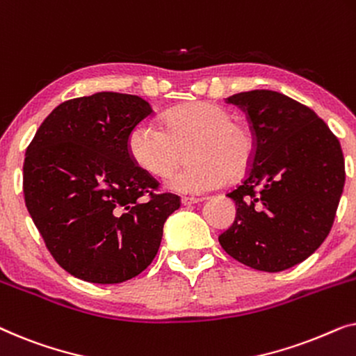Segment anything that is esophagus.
<instances>
[{"instance_id":"esophagus-1","label":"esophagus","mask_w":356,"mask_h":356,"mask_svg":"<svg viewBox=\"0 0 356 356\" xmlns=\"http://www.w3.org/2000/svg\"><path fill=\"white\" fill-rule=\"evenodd\" d=\"M204 197H194V196H184L181 197V202L184 206H191V204H196V202H201Z\"/></svg>"}]
</instances>
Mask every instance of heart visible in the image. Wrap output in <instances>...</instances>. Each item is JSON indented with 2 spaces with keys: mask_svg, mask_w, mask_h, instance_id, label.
<instances>
[{
  "mask_svg": "<svg viewBox=\"0 0 356 356\" xmlns=\"http://www.w3.org/2000/svg\"><path fill=\"white\" fill-rule=\"evenodd\" d=\"M129 157L145 173L163 178L186 152L188 163L167 178L179 193H202L225 179H238L251 168L256 134L250 124L233 120L223 106L189 102L162 116V129L143 121L126 139Z\"/></svg>",
  "mask_w": 356,
  "mask_h": 356,
  "instance_id": "1",
  "label": "heart"
}]
</instances>
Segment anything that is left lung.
<instances>
[{
    "mask_svg": "<svg viewBox=\"0 0 356 356\" xmlns=\"http://www.w3.org/2000/svg\"><path fill=\"white\" fill-rule=\"evenodd\" d=\"M227 104L246 113L256 155L243 183L227 194L236 217L218 241L256 270L290 269L332 228L345 184L342 147L313 110L280 92H241Z\"/></svg>",
    "mask_w": 356,
    "mask_h": 356,
    "instance_id": "1",
    "label": "left lung"
}]
</instances>
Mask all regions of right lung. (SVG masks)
Wrapping results in <instances>:
<instances>
[{"mask_svg": "<svg viewBox=\"0 0 356 356\" xmlns=\"http://www.w3.org/2000/svg\"><path fill=\"white\" fill-rule=\"evenodd\" d=\"M152 115L138 95L97 92L58 105L24 160L27 211L66 272L92 284H121L154 261L177 194L129 157V131ZM147 195V202L142 196Z\"/></svg>", "mask_w": 356, "mask_h": 356, "instance_id": "add662e5", "label": "right lung"}]
</instances>
